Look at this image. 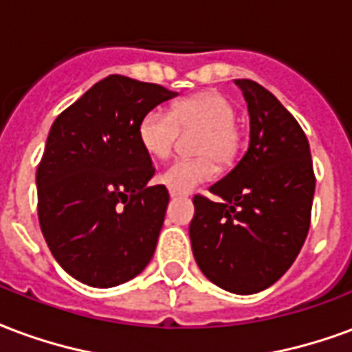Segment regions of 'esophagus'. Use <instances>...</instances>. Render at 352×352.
Returning a JSON list of instances; mask_svg holds the SVG:
<instances>
[{"mask_svg":"<svg viewBox=\"0 0 352 352\" xmlns=\"http://www.w3.org/2000/svg\"><path fill=\"white\" fill-rule=\"evenodd\" d=\"M169 196H171V197H181V196H184V194H181V192H173V190H169Z\"/></svg>","mask_w":352,"mask_h":352,"instance_id":"esophagus-1","label":"esophagus"}]
</instances>
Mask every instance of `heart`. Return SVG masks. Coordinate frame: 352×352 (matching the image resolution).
Listing matches in <instances>:
<instances>
[{"label":"heart","mask_w":352,"mask_h":352,"mask_svg":"<svg viewBox=\"0 0 352 352\" xmlns=\"http://www.w3.org/2000/svg\"><path fill=\"white\" fill-rule=\"evenodd\" d=\"M236 108L218 91H203L181 98L171 110H149L138 123V142L156 160L173 153L179 130H197L196 158H181L164 169L158 181L173 192L186 194L214 179L218 164L229 166L242 147V130L235 123Z\"/></svg>","instance_id":"b5f03b06"}]
</instances>
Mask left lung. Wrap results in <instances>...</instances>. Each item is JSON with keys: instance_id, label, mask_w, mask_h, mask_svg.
<instances>
[{"instance_id": "left-lung-1", "label": "left lung", "mask_w": 352, "mask_h": 352, "mask_svg": "<svg viewBox=\"0 0 352 352\" xmlns=\"http://www.w3.org/2000/svg\"><path fill=\"white\" fill-rule=\"evenodd\" d=\"M248 102L250 145L241 162L196 194L190 241L197 267L236 295L278 282L298 256L311 220L315 173L308 138L270 91L235 80Z\"/></svg>"}]
</instances>
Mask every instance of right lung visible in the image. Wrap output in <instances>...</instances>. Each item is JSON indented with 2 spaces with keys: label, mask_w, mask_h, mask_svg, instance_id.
<instances>
[{
  "label": "right lung",
  "mask_w": 352,
  "mask_h": 352,
  "mask_svg": "<svg viewBox=\"0 0 352 352\" xmlns=\"http://www.w3.org/2000/svg\"><path fill=\"white\" fill-rule=\"evenodd\" d=\"M177 93L111 74L61 111L37 168L38 223L78 282L116 287L149 265L169 194L138 142L145 113Z\"/></svg>",
  "instance_id": "obj_1"
}]
</instances>
